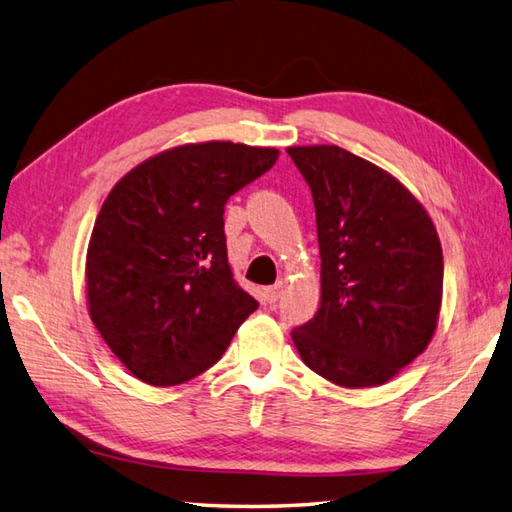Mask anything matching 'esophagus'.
I'll return each mask as SVG.
<instances>
[{
  "label": "esophagus",
  "mask_w": 512,
  "mask_h": 512,
  "mask_svg": "<svg viewBox=\"0 0 512 512\" xmlns=\"http://www.w3.org/2000/svg\"><path fill=\"white\" fill-rule=\"evenodd\" d=\"M281 295H284V284H275V286L266 288V301L268 303H275Z\"/></svg>",
  "instance_id": "34e87169"
}]
</instances>
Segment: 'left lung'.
<instances>
[{"label":"left lung","mask_w":512,"mask_h":512,"mask_svg":"<svg viewBox=\"0 0 512 512\" xmlns=\"http://www.w3.org/2000/svg\"><path fill=\"white\" fill-rule=\"evenodd\" d=\"M288 156L312 191L321 253V306L292 341L334 385H383L436 332V226L396 178L347 149L290 147Z\"/></svg>","instance_id":"obj_1"}]
</instances>
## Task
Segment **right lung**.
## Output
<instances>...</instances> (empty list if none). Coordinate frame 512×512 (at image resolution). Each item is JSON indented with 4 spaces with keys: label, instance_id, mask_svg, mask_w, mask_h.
<instances>
[{
    "label": "right lung",
    "instance_id": "right-lung-1",
    "mask_svg": "<svg viewBox=\"0 0 512 512\" xmlns=\"http://www.w3.org/2000/svg\"><path fill=\"white\" fill-rule=\"evenodd\" d=\"M277 156L217 140L184 145L145 160L107 195L85 268L90 317L143 383L200 376L257 310L228 266L224 204Z\"/></svg>",
    "mask_w": 512,
    "mask_h": 512
}]
</instances>
